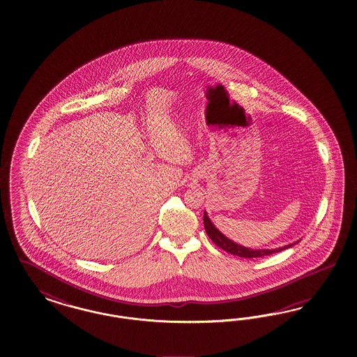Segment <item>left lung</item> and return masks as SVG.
<instances>
[{
  "label": "left lung",
  "instance_id": "1",
  "mask_svg": "<svg viewBox=\"0 0 357 357\" xmlns=\"http://www.w3.org/2000/svg\"><path fill=\"white\" fill-rule=\"evenodd\" d=\"M204 227H206L208 237L211 238L213 241V243L217 245L220 249H222L224 251H227V252H230L233 255L241 257V258H261V257L271 255V254L279 252V251H282V250L288 249V248H292L293 246L292 243H291L288 246L272 250H252L243 248V246H239L236 242L227 239L224 234H221L217 230L216 227L211 222V220L206 216V212H204Z\"/></svg>",
  "mask_w": 357,
  "mask_h": 357
}]
</instances>
